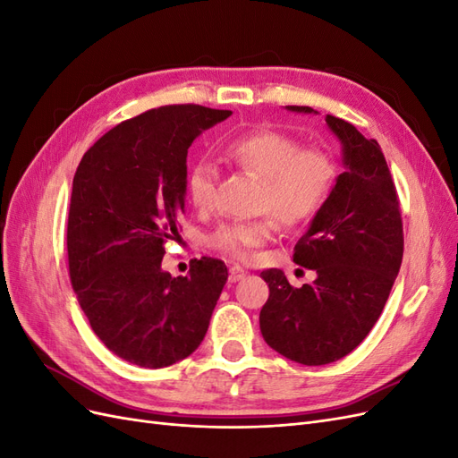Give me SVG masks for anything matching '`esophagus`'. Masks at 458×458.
<instances>
[{"instance_id":"34e87169","label":"esophagus","mask_w":458,"mask_h":458,"mask_svg":"<svg viewBox=\"0 0 458 458\" xmlns=\"http://www.w3.org/2000/svg\"><path fill=\"white\" fill-rule=\"evenodd\" d=\"M244 276H246V271H244L241 266H231V267H229V279H231L233 283H237V281L244 279Z\"/></svg>"}]
</instances>
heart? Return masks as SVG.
<instances>
[{"label": "heart", "mask_w": 458, "mask_h": 458, "mask_svg": "<svg viewBox=\"0 0 458 458\" xmlns=\"http://www.w3.org/2000/svg\"><path fill=\"white\" fill-rule=\"evenodd\" d=\"M229 160L263 179L261 206L286 225L311 219L327 202L335 185L336 164L327 150L300 148L294 137L275 130H256L233 137L225 145ZM217 170L212 162L200 160L189 174L187 191L192 204L210 206L214 200ZM275 229L273 217L234 221L221 227L214 244L234 258L266 242Z\"/></svg>", "instance_id": "1"}]
</instances>
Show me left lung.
<instances>
[{"instance_id": "obj_1", "label": "left lung", "mask_w": 458, "mask_h": 458, "mask_svg": "<svg viewBox=\"0 0 458 458\" xmlns=\"http://www.w3.org/2000/svg\"><path fill=\"white\" fill-rule=\"evenodd\" d=\"M286 110L318 114L311 106ZM325 122L342 145L344 172L294 248V261L313 269L315 281L294 288L281 269L261 271L269 284L261 336L308 367L335 363L367 338L403 259L397 192L380 145L342 118Z\"/></svg>"}]
</instances>
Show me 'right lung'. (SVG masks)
Wrapping results in <instances>:
<instances>
[{"instance_id": "add662e5", "label": "right lung", "mask_w": 458, "mask_h": 458, "mask_svg": "<svg viewBox=\"0 0 458 458\" xmlns=\"http://www.w3.org/2000/svg\"><path fill=\"white\" fill-rule=\"evenodd\" d=\"M231 110L172 105L118 123L81 158L66 246L80 308L114 355L145 369L195 352L227 283L221 259L200 258L185 276L162 269L164 242L179 237L187 152Z\"/></svg>"}]
</instances>
